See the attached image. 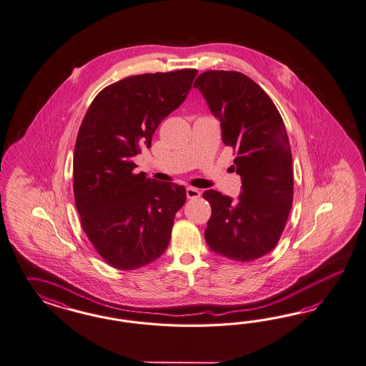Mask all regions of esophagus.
I'll list each match as a JSON object with an SVG mask.
<instances>
[{
	"label": "esophagus",
	"instance_id": "esophagus-1",
	"mask_svg": "<svg viewBox=\"0 0 366 366\" xmlns=\"http://www.w3.org/2000/svg\"><path fill=\"white\" fill-rule=\"evenodd\" d=\"M199 196H201V192H199V189L192 188V187L187 188V197L188 199H199Z\"/></svg>",
	"mask_w": 366,
	"mask_h": 366
}]
</instances>
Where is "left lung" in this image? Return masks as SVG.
<instances>
[{"mask_svg": "<svg viewBox=\"0 0 366 366\" xmlns=\"http://www.w3.org/2000/svg\"><path fill=\"white\" fill-rule=\"evenodd\" d=\"M222 124V142L236 149L233 170L242 177L237 201L205 190L211 219L205 240L212 251L251 262L275 248L292 204V157L274 102L252 79L236 71H207L194 81Z\"/></svg>", "mask_w": 366, "mask_h": 366, "instance_id": "8db88e82", "label": "left lung"}]
</instances>
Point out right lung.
<instances>
[{
  "label": "right lung",
  "instance_id": "add662e5",
  "mask_svg": "<svg viewBox=\"0 0 366 366\" xmlns=\"http://www.w3.org/2000/svg\"><path fill=\"white\" fill-rule=\"evenodd\" d=\"M196 69L144 74L102 89L79 129L74 196L81 227L103 260L123 271L165 252L174 216L187 201L182 185L135 173L133 157L185 100Z\"/></svg>",
  "mask_w": 366,
  "mask_h": 366
}]
</instances>
